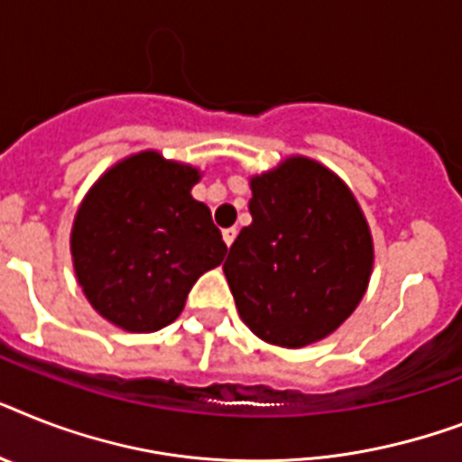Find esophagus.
Returning a JSON list of instances; mask_svg holds the SVG:
<instances>
[{
    "mask_svg": "<svg viewBox=\"0 0 462 462\" xmlns=\"http://www.w3.org/2000/svg\"><path fill=\"white\" fill-rule=\"evenodd\" d=\"M235 237H237V227H227V230H223V239L227 246H232Z\"/></svg>",
    "mask_w": 462,
    "mask_h": 462,
    "instance_id": "1",
    "label": "esophagus"
}]
</instances>
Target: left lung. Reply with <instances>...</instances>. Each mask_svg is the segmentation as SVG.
Wrapping results in <instances>:
<instances>
[{
	"label": "left lung",
	"mask_w": 462,
	"mask_h": 462,
	"mask_svg": "<svg viewBox=\"0 0 462 462\" xmlns=\"http://www.w3.org/2000/svg\"><path fill=\"white\" fill-rule=\"evenodd\" d=\"M249 213L223 263L239 318L284 348L332 335L361 303L374 261L351 189L318 161L291 156L251 178Z\"/></svg>",
	"instance_id": "left-lung-1"
}]
</instances>
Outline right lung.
<instances>
[{
    "mask_svg": "<svg viewBox=\"0 0 462 462\" xmlns=\"http://www.w3.org/2000/svg\"><path fill=\"white\" fill-rule=\"evenodd\" d=\"M199 171L140 152L108 168L75 213L73 268L92 309L125 332H156L182 313L223 235L192 197Z\"/></svg>",
    "mask_w": 462,
    "mask_h": 462,
    "instance_id": "obj_1",
    "label": "right lung"
}]
</instances>
